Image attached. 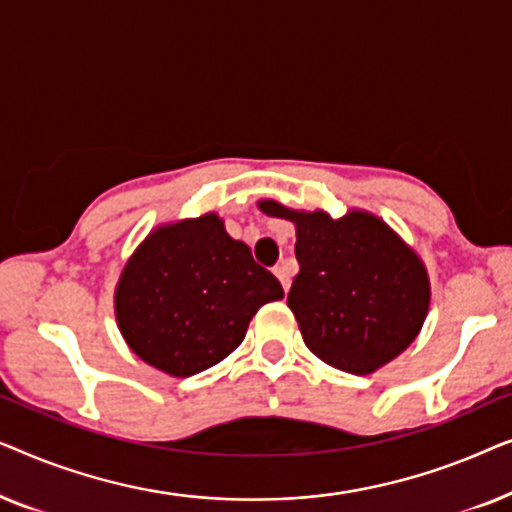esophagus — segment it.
<instances>
[{
	"label": "esophagus",
	"mask_w": 512,
	"mask_h": 512,
	"mask_svg": "<svg viewBox=\"0 0 512 512\" xmlns=\"http://www.w3.org/2000/svg\"><path fill=\"white\" fill-rule=\"evenodd\" d=\"M275 275H277L279 282H282L284 291H289V286H291V272H289V268H286L284 263H282V265H277V268H275Z\"/></svg>",
	"instance_id": "34e87169"
}]
</instances>
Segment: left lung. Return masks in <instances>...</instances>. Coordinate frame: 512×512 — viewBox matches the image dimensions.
<instances>
[{"label":"left lung","instance_id":"left-lung-1","mask_svg":"<svg viewBox=\"0 0 512 512\" xmlns=\"http://www.w3.org/2000/svg\"><path fill=\"white\" fill-rule=\"evenodd\" d=\"M258 209L296 226L300 272L286 303L314 356L370 375L415 342L429 314V272L389 223L363 209L340 219L277 200H258Z\"/></svg>","mask_w":512,"mask_h":512}]
</instances>
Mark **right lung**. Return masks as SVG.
I'll return each instance as SVG.
<instances>
[{
    "instance_id": "add662e5",
    "label": "right lung",
    "mask_w": 512,
    "mask_h": 512,
    "mask_svg": "<svg viewBox=\"0 0 512 512\" xmlns=\"http://www.w3.org/2000/svg\"><path fill=\"white\" fill-rule=\"evenodd\" d=\"M277 277L226 233L223 219L160 223L132 251L114 291L116 324L144 363L191 377L233 354L265 303L282 300Z\"/></svg>"
}]
</instances>
